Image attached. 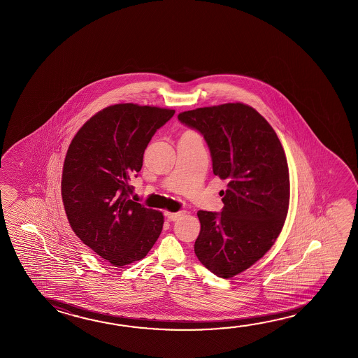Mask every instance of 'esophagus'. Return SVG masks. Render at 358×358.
I'll return each instance as SVG.
<instances>
[{
    "label": "esophagus",
    "instance_id": "obj_1",
    "mask_svg": "<svg viewBox=\"0 0 358 358\" xmlns=\"http://www.w3.org/2000/svg\"><path fill=\"white\" fill-rule=\"evenodd\" d=\"M166 216H167L169 221H176V220L180 219L181 216H183V211H180V213H166Z\"/></svg>",
    "mask_w": 358,
    "mask_h": 358
}]
</instances>
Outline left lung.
Listing matches in <instances>:
<instances>
[{
  "mask_svg": "<svg viewBox=\"0 0 358 358\" xmlns=\"http://www.w3.org/2000/svg\"><path fill=\"white\" fill-rule=\"evenodd\" d=\"M178 120L203 136L213 175L227 181L221 213H197L194 254L229 279L263 257L282 231L290 194L287 157L269 123L243 103L197 108Z\"/></svg>",
  "mask_w": 358,
  "mask_h": 358,
  "instance_id": "left-lung-1",
  "label": "left lung"
}]
</instances>
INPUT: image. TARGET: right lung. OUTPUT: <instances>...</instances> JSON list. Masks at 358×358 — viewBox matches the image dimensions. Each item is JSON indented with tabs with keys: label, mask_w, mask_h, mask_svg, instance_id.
Returning a JSON list of instances; mask_svg holds the SVG:
<instances>
[{
	"label": "right lung",
	"mask_w": 358,
	"mask_h": 358,
	"mask_svg": "<svg viewBox=\"0 0 358 358\" xmlns=\"http://www.w3.org/2000/svg\"><path fill=\"white\" fill-rule=\"evenodd\" d=\"M173 109L115 104L78 131L65 157L62 196L76 236L114 266L138 262L157 241L164 215L131 199L155 133Z\"/></svg>",
	"instance_id": "right-lung-1"
}]
</instances>
